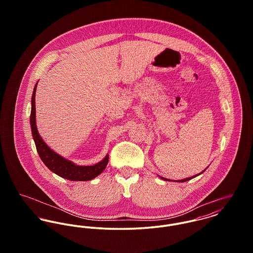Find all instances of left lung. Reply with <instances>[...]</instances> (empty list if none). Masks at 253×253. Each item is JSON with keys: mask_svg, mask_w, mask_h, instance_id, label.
<instances>
[{"mask_svg": "<svg viewBox=\"0 0 253 253\" xmlns=\"http://www.w3.org/2000/svg\"><path fill=\"white\" fill-rule=\"evenodd\" d=\"M206 170V169H205ZM205 170H203L201 173H199V174H197V175H194V176H192V177H188V178H185V179H182V180H179L178 182H185V181L191 180L192 178H194V177H196V176H198V175H200V174H202ZM162 179H164V180H169V179H167V178H164V177H162V176H160Z\"/></svg>", "mask_w": 253, "mask_h": 253, "instance_id": "obj_1", "label": "left lung"}]
</instances>
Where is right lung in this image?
Here are the masks:
<instances>
[{
	"mask_svg": "<svg viewBox=\"0 0 253 253\" xmlns=\"http://www.w3.org/2000/svg\"><path fill=\"white\" fill-rule=\"evenodd\" d=\"M37 84H35L33 94H32V108L30 115V125L33 139L36 144L38 154L43 164L55 174L63 177L67 180L87 181L91 180L98 176L106 169L109 161V155L99 163L94 166H77L71 161L66 160L54 151H52L46 143L40 136L36 125V105H35V94H36Z\"/></svg>",
	"mask_w": 253,
	"mask_h": 253,
	"instance_id": "1",
	"label": "right lung"
}]
</instances>
